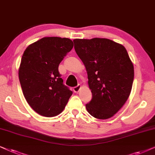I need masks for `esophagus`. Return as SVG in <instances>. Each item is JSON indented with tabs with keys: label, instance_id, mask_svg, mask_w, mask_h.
Here are the masks:
<instances>
[{
	"label": "esophagus",
	"instance_id": "1",
	"mask_svg": "<svg viewBox=\"0 0 155 155\" xmlns=\"http://www.w3.org/2000/svg\"><path fill=\"white\" fill-rule=\"evenodd\" d=\"M81 85H77L76 86H75V87H74V88H73V91H74V93H78L79 91V90L81 89Z\"/></svg>",
	"mask_w": 155,
	"mask_h": 155
}]
</instances>
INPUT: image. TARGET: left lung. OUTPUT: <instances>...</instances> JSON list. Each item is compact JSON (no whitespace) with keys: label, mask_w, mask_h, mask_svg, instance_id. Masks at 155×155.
Listing matches in <instances>:
<instances>
[{"label":"left lung","mask_w":155,"mask_h":155,"mask_svg":"<svg viewBox=\"0 0 155 155\" xmlns=\"http://www.w3.org/2000/svg\"><path fill=\"white\" fill-rule=\"evenodd\" d=\"M74 42L92 93L86 110L96 118H110L126 102L133 86L134 67L126 49L106 38L75 39Z\"/></svg>","instance_id":"1"}]
</instances>
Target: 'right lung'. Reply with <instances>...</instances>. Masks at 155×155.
Listing matches in <instances>:
<instances>
[{
  "instance_id": "obj_1",
  "label": "right lung",
  "mask_w": 155,
  "mask_h": 155,
  "mask_svg": "<svg viewBox=\"0 0 155 155\" xmlns=\"http://www.w3.org/2000/svg\"><path fill=\"white\" fill-rule=\"evenodd\" d=\"M73 47L69 38L47 37L29 45L22 54L18 71L22 93L31 108L42 116L61 113L73 94L58 70Z\"/></svg>"
}]
</instances>
